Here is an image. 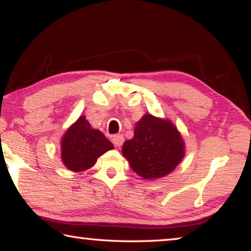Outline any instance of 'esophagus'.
I'll use <instances>...</instances> for the list:
<instances>
[{"mask_svg":"<svg viewBox=\"0 0 251 251\" xmlns=\"http://www.w3.org/2000/svg\"><path fill=\"white\" fill-rule=\"evenodd\" d=\"M111 140H113V143L115 147H122L123 143H124V136L122 135V134H117V135H114L111 137Z\"/></svg>","mask_w":251,"mask_h":251,"instance_id":"esophagus-1","label":"esophagus"}]
</instances>
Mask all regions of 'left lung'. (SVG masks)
Here are the masks:
<instances>
[{"instance_id":"8db88e82","label":"left lung","mask_w":251,"mask_h":251,"mask_svg":"<svg viewBox=\"0 0 251 251\" xmlns=\"http://www.w3.org/2000/svg\"><path fill=\"white\" fill-rule=\"evenodd\" d=\"M184 141L173 123L145 115L135 126L132 140L123 145L130 168L144 179L170 174L184 158Z\"/></svg>"}]
</instances>
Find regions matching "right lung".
<instances>
[{
  "label": "right lung",
  "mask_w": 251,
  "mask_h": 251,
  "mask_svg": "<svg viewBox=\"0 0 251 251\" xmlns=\"http://www.w3.org/2000/svg\"><path fill=\"white\" fill-rule=\"evenodd\" d=\"M62 160L70 170L84 171L93 167L97 159L114 149L111 142L98 129H93L81 116L66 130L62 140Z\"/></svg>",
  "instance_id": "1"
}]
</instances>
